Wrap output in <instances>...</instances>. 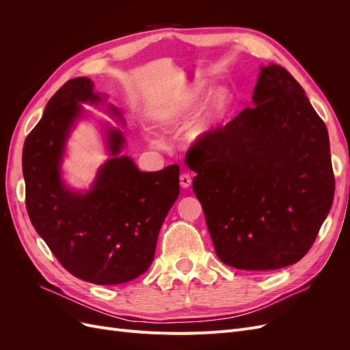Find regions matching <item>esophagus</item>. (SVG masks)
<instances>
[{
    "label": "esophagus",
    "instance_id": "esophagus-1",
    "mask_svg": "<svg viewBox=\"0 0 350 350\" xmlns=\"http://www.w3.org/2000/svg\"><path fill=\"white\" fill-rule=\"evenodd\" d=\"M191 176H189L188 174H181L179 175V184H181L183 188H189L191 187Z\"/></svg>",
    "mask_w": 350,
    "mask_h": 350
}]
</instances>
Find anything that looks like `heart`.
Masks as SVG:
<instances>
[{"label":"heart","instance_id":"b5f03b06","mask_svg":"<svg viewBox=\"0 0 350 350\" xmlns=\"http://www.w3.org/2000/svg\"><path fill=\"white\" fill-rule=\"evenodd\" d=\"M204 93L206 86L203 83L197 81L188 84V86L175 93L172 98H169L163 105L154 109L153 120L163 129H172V126L187 124L197 112ZM230 102L232 96L226 89L211 92L206 100L203 113L198 116L191 131H189V139L193 142L206 139L213 131L216 124L224 118V115L230 107ZM147 140L154 143L150 135H147Z\"/></svg>","mask_w":350,"mask_h":350}]
</instances>
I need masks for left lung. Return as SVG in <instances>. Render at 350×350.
<instances>
[{
    "mask_svg": "<svg viewBox=\"0 0 350 350\" xmlns=\"http://www.w3.org/2000/svg\"><path fill=\"white\" fill-rule=\"evenodd\" d=\"M217 257L267 271L298 262L333 204L327 126L282 66L260 67L252 108L187 154Z\"/></svg>",
    "mask_w": 350,
    "mask_h": 350,
    "instance_id": "obj_1",
    "label": "left lung"
}]
</instances>
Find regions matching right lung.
I'll return each instance as SVG.
<instances>
[{"instance_id":"right-lung-1","label":"right lung","mask_w":350,"mask_h":350,"mask_svg":"<svg viewBox=\"0 0 350 350\" xmlns=\"http://www.w3.org/2000/svg\"><path fill=\"white\" fill-rule=\"evenodd\" d=\"M88 77L68 80L46 105L23 147L26 207L39 237L72 276L94 284H120L139 278L154 258L163 220L179 196V166L142 172L121 156L125 137L103 126L109 159L89 189L62 179V159L74 125L86 116L81 103H105ZM108 112L125 124L118 108Z\"/></svg>"}]
</instances>
